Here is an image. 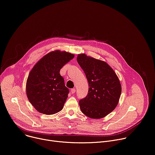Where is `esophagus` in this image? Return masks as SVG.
Here are the masks:
<instances>
[{
    "mask_svg": "<svg viewBox=\"0 0 155 155\" xmlns=\"http://www.w3.org/2000/svg\"><path fill=\"white\" fill-rule=\"evenodd\" d=\"M75 92H76V89H72L71 90V93L72 94H74Z\"/></svg>",
    "mask_w": 155,
    "mask_h": 155,
    "instance_id": "34e87169",
    "label": "esophagus"
}]
</instances>
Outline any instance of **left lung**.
<instances>
[{"label":"left lung","mask_w":155,"mask_h":155,"mask_svg":"<svg viewBox=\"0 0 155 155\" xmlns=\"http://www.w3.org/2000/svg\"><path fill=\"white\" fill-rule=\"evenodd\" d=\"M77 61L89 82L86 97L79 101L83 114L92 119H100L112 112L118 104L121 85L116 73L105 61L87 56L78 55Z\"/></svg>","instance_id":"8db88e82"}]
</instances>
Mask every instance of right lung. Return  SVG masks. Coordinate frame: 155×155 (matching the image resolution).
Listing matches in <instances>:
<instances>
[{
    "label": "right lung",
    "instance_id": "obj_1",
    "mask_svg": "<svg viewBox=\"0 0 155 155\" xmlns=\"http://www.w3.org/2000/svg\"><path fill=\"white\" fill-rule=\"evenodd\" d=\"M74 57V54L57 50L44 56L32 68L26 91L29 101L38 111L50 115L63 109L69 89L60 71Z\"/></svg>",
    "mask_w": 155,
    "mask_h": 155
}]
</instances>
